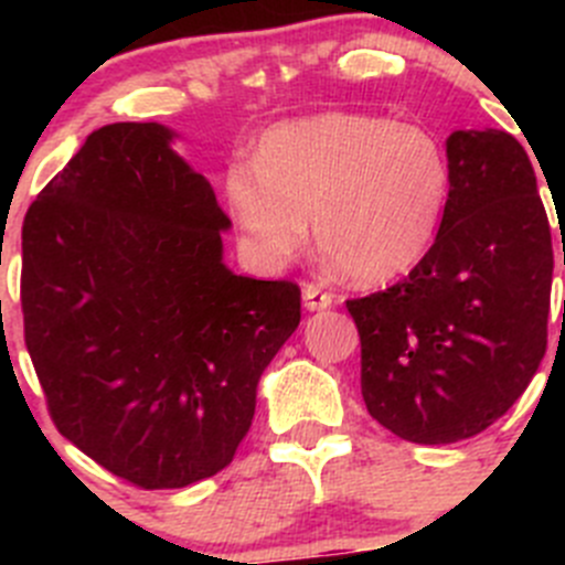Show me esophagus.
<instances>
[{"label":"esophagus","mask_w":565,"mask_h":565,"mask_svg":"<svg viewBox=\"0 0 565 565\" xmlns=\"http://www.w3.org/2000/svg\"><path fill=\"white\" fill-rule=\"evenodd\" d=\"M303 303L309 311H322L333 306V295L322 289L319 284H306L303 287Z\"/></svg>","instance_id":"1"}]
</instances>
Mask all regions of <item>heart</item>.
<instances>
[{"label": "heart", "mask_w": 565, "mask_h": 565, "mask_svg": "<svg viewBox=\"0 0 565 565\" xmlns=\"http://www.w3.org/2000/svg\"><path fill=\"white\" fill-rule=\"evenodd\" d=\"M226 204L256 259L278 267L309 243L358 284L413 270L446 218L451 163L418 122L322 111L267 130L254 167L235 163Z\"/></svg>", "instance_id": "b5f03b06"}]
</instances>
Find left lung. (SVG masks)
I'll use <instances>...</instances> for the list:
<instances>
[{"label":"left lung","instance_id":"1","mask_svg":"<svg viewBox=\"0 0 565 565\" xmlns=\"http://www.w3.org/2000/svg\"><path fill=\"white\" fill-rule=\"evenodd\" d=\"M451 196L429 254L347 300L369 415L420 446L489 429L546 352L552 232L525 147L505 130L448 136ZM565 262V250H563Z\"/></svg>","mask_w":565,"mask_h":565}]
</instances>
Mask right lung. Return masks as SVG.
Returning <instances> with one entry per match:
<instances>
[{
    "label": "right lung",
    "mask_w": 565,
    "mask_h": 565,
    "mask_svg": "<svg viewBox=\"0 0 565 565\" xmlns=\"http://www.w3.org/2000/svg\"><path fill=\"white\" fill-rule=\"evenodd\" d=\"M158 122L95 130L21 230L24 341L56 431L139 489L224 470L300 324L295 281L235 276L230 218Z\"/></svg>",
    "instance_id": "obj_1"
}]
</instances>
